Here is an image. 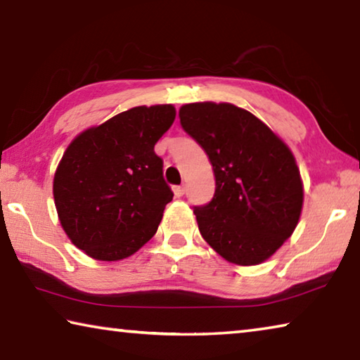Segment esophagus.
Listing matches in <instances>:
<instances>
[{"mask_svg": "<svg viewBox=\"0 0 360 360\" xmlns=\"http://www.w3.org/2000/svg\"><path fill=\"white\" fill-rule=\"evenodd\" d=\"M173 192H174L176 197H182V195H184V192H186V187L184 186H174Z\"/></svg>", "mask_w": 360, "mask_h": 360, "instance_id": "esophagus-1", "label": "esophagus"}]
</instances>
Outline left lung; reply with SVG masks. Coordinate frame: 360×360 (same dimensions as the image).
<instances>
[{
    "instance_id": "left-lung-1",
    "label": "left lung",
    "mask_w": 360,
    "mask_h": 360,
    "mask_svg": "<svg viewBox=\"0 0 360 360\" xmlns=\"http://www.w3.org/2000/svg\"><path fill=\"white\" fill-rule=\"evenodd\" d=\"M179 119L214 172V197L193 210L205 241L235 265L270 259L302 214L303 182L289 146L254 114L230 103H188L181 106Z\"/></svg>"
}]
</instances>
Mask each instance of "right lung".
Returning <instances> with one entry per match:
<instances>
[{
    "instance_id": "add662e5",
    "label": "right lung",
    "mask_w": 360,
    "mask_h": 360,
    "mask_svg": "<svg viewBox=\"0 0 360 360\" xmlns=\"http://www.w3.org/2000/svg\"><path fill=\"white\" fill-rule=\"evenodd\" d=\"M176 117L173 105L136 106L72 139L53 176L65 233L89 257H130L155 235L173 200L154 146Z\"/></svg>"
}]
</instances>
